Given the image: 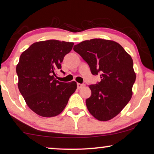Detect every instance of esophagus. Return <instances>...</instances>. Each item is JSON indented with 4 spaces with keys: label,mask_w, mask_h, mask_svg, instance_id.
I'll return each instance as SVG.
<instances>
[{
    "label": "esophagus",
    "mask_w": 154,
    "mask_h": 154,
    "mask_svg": "<svg viewBox=\"0 0 154 154\" xmlns=\"http://www.w3.org/2000/svg\"><path fill=\"white\" fill-rule=\"evenodd\" d=\"M85 86L84 84H81V83H77V88L78 89H81Z\"/></svg>",
    "instance_id": "esophagus-1"
}]
</instances>
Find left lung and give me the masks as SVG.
Wrapping results in <instances>:
<instances>
[{
	"label": "left lung",
	"instance_id": "8db88e82",
	"mask_svg": "<svg viewBox=\"0 0 154 154\" xmlns=\"http://www.w3.org/2000/svg\"><path fill=\"white\" fill-rule=\"evenodd\" d=\"M90 66L93 75L100 73L101 81L90 85L92 95L86 99L89 112L99 121H108L117 116L130 101L136 75L132 57L112 40L92 39L74 46Z\"/></svg>",
	"mask_w": 154,
	"mask_h": 154
}]
</instances>
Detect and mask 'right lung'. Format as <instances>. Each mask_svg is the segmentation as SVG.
<instances>
[{"label": "right lung", "instance_id": "obj_1", "mask_svg": "<svg viewBox=\"0 0 154 154\" xmlns=\"http://www.w3.org/2000/svg\"><path fill=\"white\" fill-rule=\"evenodd\" d=\"M73 46V42L55 39L37 42L20 56L17 65L18 88L27 106L39 116L51 117L60 114L76 90L75 81L67 83L55 78Z\"/></svg>", "mask_w": 154, "mask_h": 154}]
</instances>
